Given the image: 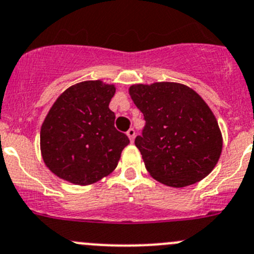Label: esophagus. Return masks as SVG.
Listing matches in <instances>:
<instances>
[{"label": "esophagus", "mask_w": 254, "mask_h": 254, "mask_svg": "<svg viewBox=\"0 0 254 254\" xmlns=\"http://www.w3.org/2000/svg\"><path fill=\"white\" fill-rule=\"evenodd\" d=\"M127 136H129V139H130V141H134V139H135V130L134 129H129L127 131Z\"/></svg>", "instance_id": "34e87169"}]
</instances>
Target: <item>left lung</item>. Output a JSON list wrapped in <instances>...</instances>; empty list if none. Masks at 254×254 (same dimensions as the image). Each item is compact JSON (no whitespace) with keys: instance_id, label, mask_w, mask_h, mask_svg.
<instances>
[{"instance_id":"8db88e82","label":"left lung","mask_w":254,"mask_h":254,"mask_svg":"<svg viewBox=\"0 0 254 254\" xmlns=\"http://www.w3.org/2000/svg\"><path fill=\"white\" fill-rule=\"evenodd\" d=\"M129 94L146 122L135 145L147 172L170 187L205 179L222 152V134L205 100L185 84H134Z\"/></svg>"}]
</instances>
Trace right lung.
Instances as JSON below:
<instances>
[{
  "mask_svg": "<svg viewBox=\"0 0 254 254\" xmlns=\"http://www.w3.org/2000/svg\"><path fill=\"white\" fill-rule=\"evenodd\" d=\"M114 84L85 80L58 97L41 127V152L56 176L87 186L112 174L129 137L114 127Z\"/></svg>",
  "mask_w": 254,
  "mask_h": 254,
  "instance_id": "obj_1",
  "label": "right lung"
}]
</instances>
